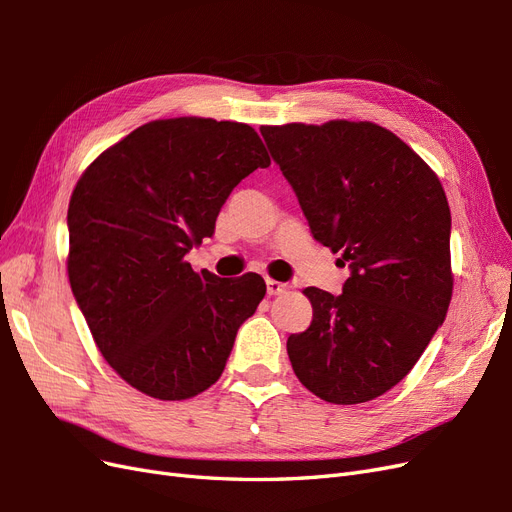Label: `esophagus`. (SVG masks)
<instances>
[{"label": "esophagus", "mask_w": 512, "mask_h": 512, "mask_svg": "<svg viewBox=\"0 0 512 512\" xmlns=\"http://www.w3.org/2000/svg\"><path fill=\"white\" fill-rule=\"evenodd\" d=\"M290 286L288 284H282V282H277V280H267V292L271 294V297H277V294H284L286 290H288Z\"/></svg>", "instance_id": "34e87169"}]
</instances>
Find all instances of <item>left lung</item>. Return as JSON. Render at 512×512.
Segmentation results:
<instances>
[{
  "label": "left lung",
  "mask_w": 512,
  "mask_h": 512,
  "mask_svg": "<svg viewBox=\"0 0 512 512\" xmlns=\"http://www.w3.org/2000/svg\"><path fill=\"white\" fill-rule=\"evenodd\" d=\"M314 239L352 273L342 294L305 288L314 316L288 337L294 374L329 404L376 399L404 380L453 297L451 209L438 175L371 121L262 126Z\"/></svg>",
  "instance_id": "obj_1"
}]
</instances>
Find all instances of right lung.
<instances>
[{
    "instance_id": "obj_1",
    "label": "right lung",
    "mask_w": 512,
    "mask_h": 512,
    "mask_svg": "<svg viewBox=\"0 0 512 512\" xmlns=\"http://www.w3.org/2000/svg\"><path fill=\"white\" fill-rule=\"evenodd\" d=\"M271 164L247 123L156 119L91 162L68 207V280L106 363L136 391L181 401L218 382L267 292L185 260L235 185Z\"/></svg>"
}]
</instances>
